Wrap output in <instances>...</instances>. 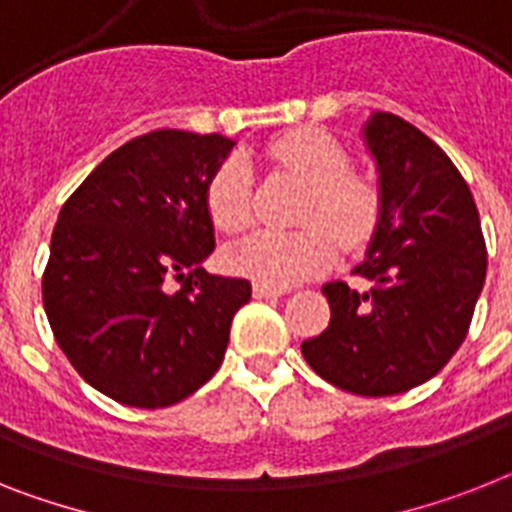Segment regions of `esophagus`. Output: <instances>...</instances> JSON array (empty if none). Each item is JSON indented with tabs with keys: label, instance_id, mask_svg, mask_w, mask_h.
Wrapping results in <instances>:
<instances>
[{
	"label": "esophagus",
	"instance_id": "1",
	"mask_svg": "<svg viewBox=\"0 0 512 512\" xmlns=\"http://www.w3.org/2000/svg\"><path fill=\"white\" fill-rule=\"evenodd\" d=\"M252 294H255L257 299H276V296L286 294V289H281V286H268V283H255V286H252Z\"/></svg>",
	"mask_w": 512,
	"mask_h": 512
}]
</instances>
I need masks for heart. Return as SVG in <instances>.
Instances as JSON below:
<instances>
[{
  "mask_svg": "<svg viewBox=\"0 0 512 512\" xmlns=\"http://www.w3.org/2000/svg\"><path fill=\"white\" fill-rule=\"evenodd\" d=\"M270 161L307 182L294 231L260 229L226 247V268L268 286H291L328 270L343 249H359L380 226L382 197L369 176L351 171V156L322 130H291L268 145ZM205 208L221 231L252 218V182L242 161H223L205 184Z\"/></svg>",
  "mask_w": 512,
  "mask_h": 512,
  "instance_id": "b5f03b06",
  "label": "heart"
}]
</instances>
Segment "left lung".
Here are the masks:
<instances>
[{
    "label": "left lung",
    "instance_id": "obj_1",
    "mask_svg": "<svg viewBox=\"0 0 512 512\" xmlns=\"http://www.w3.org/2000/svg\"><path fill=\"white\" fill-rule=\"evenodd\" d=\"M364 140L380 171V226L354 268L362 286H322L330 322L302 354L330 385L380 398L427 382L458 351L487 247L466 179L440 145L388 111L372 114Z\"/></svg>",
    "mask_w": 512,
    "mask_h": 512
}]
</instances>
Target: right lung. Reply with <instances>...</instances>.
I'll return each instance as SVG.
<instances>
[{
	"instance_id": "add662e5",
	"label": "right lung",
	"mask_w": 512,
	"mask_h": 512,
	"mask_svg": "<svg viewBox=\"0 0 512 512\" xmlns=\"http://www.w3.org/2000/svg\"><path fill=\"white\" fill-rule=\"evenodd\" d=\"M231 148L221 135L148 132L103 158L59 210L46 317L80 377L124 406L163 409L203 388L252 296L244 278L200 268L216 247L205 184Z\"/></svg>"
}]
</instances>
